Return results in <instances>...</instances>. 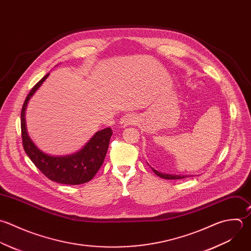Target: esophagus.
I'll return each instance as SVG.
<instances>
[{"mask_svg":"<svg viewBox=\"0 0 251 251\" xmlns=\"http://www.w3.org/2000/svg\"><path fill=\"white\" fill-rule=\"evenodd\" d=\"M135 122H137V116L134 113H127L121 117L119 124L122 128H125L131 124H135Z\"/></svg>","mask_w":251,"mask_h":251,"instance_id":"1","label":"esophagus"}]
</instances>
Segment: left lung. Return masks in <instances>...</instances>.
Wrapping results in <instances>:
<instances>
[{"label": "left lung", "mask_w": 251, "mask_h": 251, "mask_svg": "<svg viewBox=\"0 0 251 251\" xmlns=\"http://www.w3.org/2000/svg\"><path fill=\"white\" fill-rule=\"evenodd\" d=\"M149 164V163H148ZM150 165V164H149ZM151 166V165H150ZM151 168L152 169V171L160 178L162 179H167V180H179V179H184V178H187L189 177L190 175H177V174H169V173H162V172H159L157 170H155L153 167L151 166Z\"/></svg>", "instance_id": "obj_1"}]
</instances>
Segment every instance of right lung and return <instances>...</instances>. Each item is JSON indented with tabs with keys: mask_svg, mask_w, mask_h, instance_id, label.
<instances>
[{
	"mask_svg": "<svg viewBox=\"0 0 251 251\" xmlns=\"http://www.w3.org/2000/svg\"><path fill=\"white\" fill-rule=\"evenodd\" d=\"M44 76L28 94L21 109V136L23 148L35 166L50 180L64 185H80L91 181L103 163L109 140L110 128L98 131L76 152L65 155H51L41 151L30 138L26 127V108L29 100L49 77Z\"/></svg>",
	"mask_w": 251,
	"mask_h": 251,
	"instance_id": "obj_1",
	"label": "right lung"
}]
</instances>
